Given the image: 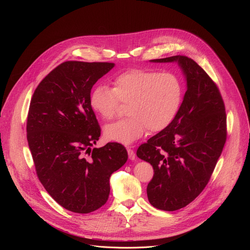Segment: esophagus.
<instances>
[{
  "instance_id": "1",
  "label": "esophagus",
  "mask_w": 250,
  "mask_h": 250,
  "mask_svg": "<svg viewBox=\"0 0 250 250\" xmlns=\"http://www.w3.org/2000/svg\"><path fill=\"white\" fill-rule=\"evenodd\" d=\"M127 153H128V158L130 160H134L135 159V153L131 148H127Z\"/></svg>"
}]
</instances>
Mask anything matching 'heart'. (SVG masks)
<instances>
[{"label":"heart","mask_w":250,"mask_h":250,"mask_svg":"<svg viewBox=\"0 0 250 250\" xmlns=\"http://www.w3.org/2000/svg\"><path fill=\"white\" fill-rule=\"evenodd\" d=\"M113 88L98 86L91 94L93 111L104 120H112L120 102L127 103L128 118L106 125L105 138L130 145L146 133L165 129L176 118L183 99L180 79L171 72L132 69L117 76Z\"/></svg>","instance_id":"1"}]
</instances>
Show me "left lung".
Returning a JSON list of instances; mask_svg holds the SVG:
<instances>
[{"label": "left lung", "instance_id": "obj_1", "mask_svg": "<svg viewBox=\"0 0 250 250\" xmlns=\"http://www.w3.org/2000/svg\"><path fill=\"white\" fill-rule=\"evenodd\" d=\"M150 62H177L187 84L174 121L136 151L154 170L146 189L149 203L172 211L186 207L207 186L226 144V109L217 85L193 59L176 55Z\"/></svg>", "mask_w": 250, "mask_h": 250}]
</instances>
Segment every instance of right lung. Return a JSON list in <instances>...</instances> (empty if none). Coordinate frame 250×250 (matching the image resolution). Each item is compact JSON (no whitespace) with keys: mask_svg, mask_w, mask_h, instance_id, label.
I'll use <instances>...</instances> for the list:
<instances>
[{"mask_svg":"<svg viewBox=\"0 0 250 250\" xmlns=\"http://www.w3.org/2000/svg\"><path fill=\"white\" fill-rule=\"evenodd\" d=\"M109 62L66 61L40 83L30 101L26 137L40 181L64 208L88 213L104 206L110 177L127 160L118 142L93 148L101 128L90 104Z\"/></svg>","mask_w":250,"mask_h":250,"instance_id":"right-lung-1","label":"right lung"}]
</instances>
